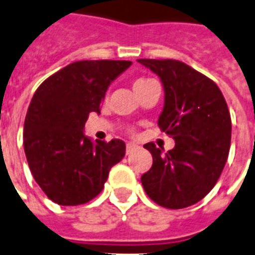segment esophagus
I'll use <instances>...</instances> for the list:
<instances>
[{
    "label": "esophagus",
    "mask_w": 255,
    "mask_h": 255,
    "mask_svg": "<svg viewBox=\"0 0 255 255\" xmlns=\"http://www.w3.org/2000/svg\"><path fill=\"white\" fill-rule=\"evenodd\" d=\"M135 147H136V145H133V143H127V154L132 152Z\"/></svg>",
    "instance_id": "esophagus-1"
}]
</instances>
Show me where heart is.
<instances>
[{
	"label": "heart",
	"instance_id": "obj_1",
	"mask_svg": "<svg viewBox=\"0 0 255 255\" xmlns=\"http://www.w3.org/2000/svg\"><path fill=\"white\" fill-rule=\"evenodd\" d=\"M150 81H153L150 78H138V80L133 83V91L139 90L140 87H143V85L147 84V83H150Z\"/></svg>",
	"mask_w": 255,
	"mask_h": 255
}]
</instances>
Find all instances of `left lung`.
Listing matches in <instances>:
<instances>
[{"mask_svg": "<svg viewBox=\"0 0 255 255\" xmlns=\"http://www.w3.org/2000/svg\"><path fill=\"white\" fill-rule=\"evenodd\" d=\"M156 73L164 88L160 129L175 140L163 153L154 143L152 168L140 181L146 195L165 208H185L200 202L214 188L225 167L232 123L225 98L213 80L183 62L138 59Z\"/></svg>", "mask_w": 255, "mask_h": 255, "instance_id": "left-lung-1", "label": "left lung"}]
</instances>
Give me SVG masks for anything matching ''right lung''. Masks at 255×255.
I'll return each instance as SVG.
<instances>
[{
	"label": "right lung",
	"mask_w": 255,
	"mask_h": 255,
	"mask_svg": "<svg viewBox=\"0 0 255 255\" xmlns=\"http://www.w3.org/2000/svg\"><path fill=\"white\" fill-rule=\"evenodd\" d=\"M129 60H80L48 77L28 106L23 145L30 171L44 193L60 206L97 197L110 168L126 154L122 139L85 136L92 112L101 113L105 94Z\"/></svg>",
	"instance_id": "1"
}]
</instances>
